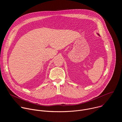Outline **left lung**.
<instances>
[{
  "instance_id": "obj_1",
  "label": "left lung",
  "mask_w": 122,
  "mask_h": 122,
  "mask_svg": "<svg viewBox=\"0 0 122 122\" xmlns=\"http://www.w3.org/2000/svg\"><path fill=\"white\" fill-rule=\"evenodd\" d=\"M97 35H98V36H100V35H99V34H97Z\"/></svg>"
}]
</instances>
